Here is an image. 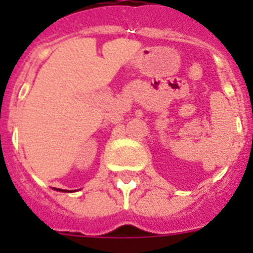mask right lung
<instances>
[{"mask_svg": "<svg viewBox=\"0 0 253 253\" xmlns=\"http://www.w3.org/2000/svg\"><path fill=\"white\" fill-rule=\"evenodd\" d=\"M60 192H65V190H61V189H60Z\"/></svg>", "mask_w": 253, "mask_h": 253, "instance_id": "1", "label": "right lung"}]
</instances>
